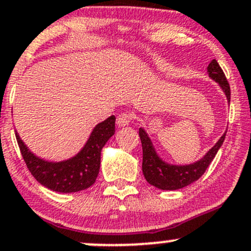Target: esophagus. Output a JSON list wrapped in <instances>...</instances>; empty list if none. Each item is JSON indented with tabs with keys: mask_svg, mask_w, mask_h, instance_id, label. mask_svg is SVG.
Returning <instances> with one entry per match:
<instances>
[{
	"mask_svg": "<svg viewBox=\"0 0 251 251\" xmlns=\"http://www.w3.org/2000/svg\"><path fill=\"white\" fill-rule=\"evenodd\" d=\"M131 120H132V115H131V113L127 112L121 113V114H119L117 117V124L119 126L128 125V123H130Z\"/></svg>",
	"mask_w": 251,
	"mask_h": 251,
	"instance_id": "34e87169",
	"label": "esophagus"
}]
</instances>
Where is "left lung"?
Returning a JSON list of instances; mask_svg holds the SVG:
<instances>
[{
	"mask_svg": "<svg viewBox=\"0 0 251 251\" xmlns=\"http://www.w3.org/2000/svg\"><path fill=\"white\" fill-rule=\"evenodd\" d=\"M207 70L208 73H209V77L214 79L216 83H219V85L225 92L228 102H230V84H228L227 79L225 77V73L221 70L218 61L213 60L209 63ZM139 137H141L142 149H143L142 171H143L144 178L147 179L148 183L161 190H178L190 185V184L196 181L197 179H200L204 174L208 166L210 165V162L215 157L218 150L223 146L226 132L223 134V137L219 139L218 143L207 152V155L203 159L188 166L167 165V163L159 159V156L155 152V149L152 148L150 138L148 137L143 128H139Z\"/></svg>",
	"mask_w": 251,
	"mask_h": 251,
	"instance_id": "8db88e82",
	"label": "left lung"
}]
</instances>
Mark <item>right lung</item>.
Segmentation results:
<instances>
[{"label": "right lung", "instance_id": "right-lung-1", "mask_svg": "<svg viewBox=\"0 0 251 251\" xmlns=\"http://www.w3.org/2000/svg\"><path fill=\"white\" fill-rule=\"evenodd\" d=\"M115 132V117L100 123L88 143L73 159L63 162H47L38 159L15 133L18 146L28 171L42 185L56 192H78L90 188L96 180L101 163V150Z\"/></svg>", "mask_w": 251, "mask_h": 251}]
</instances>
